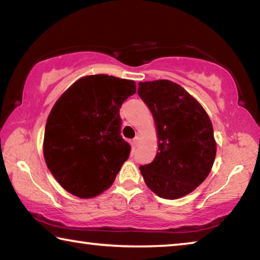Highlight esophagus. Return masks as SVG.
Masks as SVG:
<instances>
[{
  "label": "esophagus",
  "instance_id": "esophagus-1",
  "mask_svg": "<svg viewBox=\"0 0 260 260\" xmlns=\"http://www.w3.org/2000/svg\"><path fill=\"white\" fill-rule=\"evenodd\" d=\"M138 145H139V138L137 137V138L133 139V141H132V146H133L134 148H137Z\"/></svg>",
  "mask_w": 260,
  "mask_h": 260
}]
</instances>
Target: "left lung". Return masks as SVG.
Instances as JSON below:
<instances>
[{
	"label": "left lung",
	"instance_id": "obj_1",
	"mask_svg": "<svg viewBox=\"0 0 260 260\" xmlns=\"http://www.w3.org/2000/svg\"><path fill=\"white\" fill-rule=\"evenodd\" d=\"M157 131L154 160L140 167L145 183L164 199L188 194L207 178L216 155L211 119L200 103L169 80L140 82Z\"/></svg>",
	"mask_w": 260,
	"mask_h": 260
}]
</instances>
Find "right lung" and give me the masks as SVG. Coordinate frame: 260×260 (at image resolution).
Masks as SVG:
<instances>
[{
    "label": "right lung",
    "instance_id": "add662e5",
    "mask_svg": "<svg viewBox=\"0 0 260 260\" xmlns=\"http://www.w3.org/2000/svg\"><path fill=\"white\" fill-rule=\"evenodd\" d=\"M135 82L104 75L77 80L56 101L45 127L44 157L66 191L93 198L113 184L131 146L121 138L122 103Z\"/></svg>",
    "mask_w": 260,
    "mask_h": 260
}]
</instances>
